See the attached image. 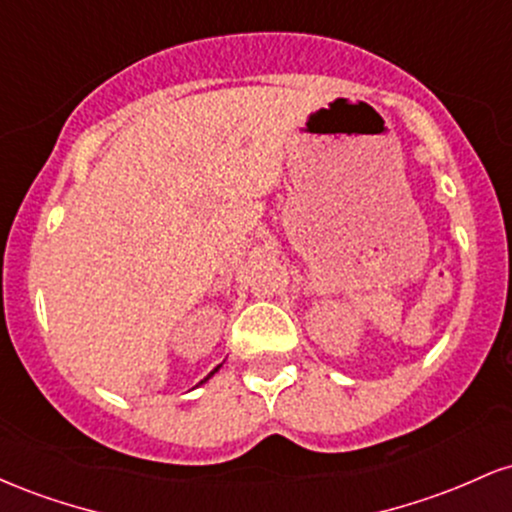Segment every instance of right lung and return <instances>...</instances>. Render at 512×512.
<instances>
[{
    "instance_id": "obj_1",
    "label": "right lung",
    "mask_w": 512,
    "mask_h": 512,
    "mask_svg": "<svg viewBox=\"0 0 512 512\" xmlns=\"http://www.w3.org/2000/svg\"><path fill=\"white\" fill-rule=\"evenodd\" d=\"M214 373H216V368H214V370H211V373L207 375V378H211V375H214ZM202 383H204V380H202Z\"/></svg>"
}]
</instances>
